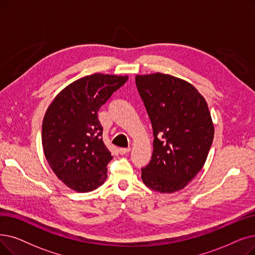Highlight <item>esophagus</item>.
Segmentation results:
<instances>
[{"mask_svg":"<svg viewBox=\"0 0 255 255\" xmlns=\"http://www.w3.org/2000/svg\"><path fill=\"white\" fill-rule=\"evenodd\" d=\"M130 150H131L130 148H120V149H119V152H120V154L123 155V154H127Z\"/></svg>","mask_w":255,"mask_h":255,"instance_id":"obj_1","label":"esophagus"}]
</instances>
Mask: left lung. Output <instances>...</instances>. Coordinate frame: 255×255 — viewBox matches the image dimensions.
<instances>
[{
  "label": "left lung",
  "instance_id": "1",
  "mask_svg": "<svg viewBox=\"0 0 255 255\" xmlns=\"http://www.w3.org/2000/svg\"><path fill=\"white\" fill-rule=\"evenodd\" d=\"M135 83L154 135L142 182L162 194L180 191L201 171L213 143L207 103L194 85L172 75H136Z\"/></svg>",
  "mask_w": 255,
  "mask_h": 255
}]
</instances>
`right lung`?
Returning <instances> with one entry per match:
<instances>
[{
    "label": "right lung",
    "mask_w": 255,
    "mask_h": 255,
    "mask_svg": "<svg viewBox=\"0 0 255 255\" xmlns=\"http://www.w3.org/2000/svg\"><path fill=\"white\" fill-rule=\"evenodd\" d=\"M128 76L95 73L65 86L49 105L42 121L41 142L52 171L78 193L92 192L107 178L112 153L102 139L100 107Z\"/></svg>",
    "instance_id": "1"
}]
</instances>
